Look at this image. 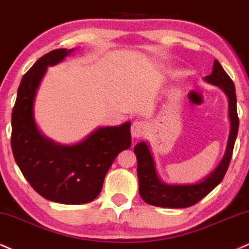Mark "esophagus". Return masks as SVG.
<instances>
[{
    "instance_id": "1",
    "label": "esophagus",
    "mask_w": 249,
    "mask_h": 249,
    "mask_svg": "<svg viewBox=\"0 0 249 249\" xmlns=\"http://www.w3.org/2000/svg\"><path fill=\"white\" fill-rule=\"evenodd\" d=\"M149 129V125L146 122L144 121H135L133 124H131V136L136 137H143L144 135L146 134V131Z\"/></svg>"
}]
</instances>
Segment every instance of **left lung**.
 Listing matches in <instances>:
<instances>
[{"instance_id": "8db88e82", "label": "left lung", "mask_w": 249, "mask_h": 249, "mask_svg": "<svg viewBox=\"0 0 249 249\" xmlns=\"http://www.w3.org/2000/svg\"><path fill=\"white\" fill-rule=\"evenodd\" d=\"M211 84L217 85L225 92L229 98V116L231 129L226 146V152L213 173L201 182L195 185L170 186L159 180L156 172L155 161L150 152L148 144L141 142L134 148L137 157V177L140 182V195L148 204L160 208H188L205 197L214 187L222 182L231 161L233 148L237 140L239 118L237 113V96L233 81L226 73L217 60H214L211 75L204 78Z\"/></svg>"}]
</instances>
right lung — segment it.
<instances>
[{
	"instance_id": "right-lung-1",
	"label": "right lung",
	"mask_w": 249,
	"mask_h": 249,
	"mask_svg": "<svg viewBox=\"0 0 249 249\" xmlns=\"http://www.w3.org/2000/svg\"><path fill=\"white\" fill-rule=\"evenodd\" d=\"M73 50L59 48L45 54L21 78L11 116V148L18 167L42 197L63 204L93 201L116 156L130 148V122L99 128L75 145H60L39 133L33 103L48 66Z\"/></svg>"
}]
</instances>
